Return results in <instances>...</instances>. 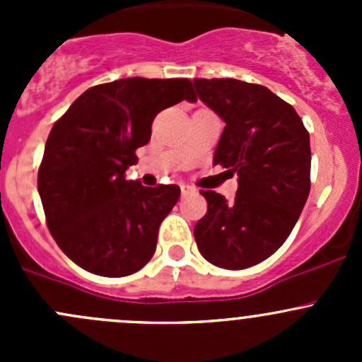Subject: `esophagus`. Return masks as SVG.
Instances as JSON below:
<instances>
[{"mask_svg":"<svg viewBox=\"0 0 362 362\" xmlns=\"http://www.w3.org/2000/svg\"><path fill=\"white\" fill-rule=\"evenodd\" d=\"M180 191H182V196H187L189 192H192V187H189V185L182 184V185H180Z\"/></svg>","mask_w":362,"mask_h":362,"instance_id":"obj_1","label":"esophagus"}]
</instances>
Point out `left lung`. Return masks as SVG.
I'll list each match as a JSON object with an SVG mask.
<instances>
[{
	"label": "left lung",
	"mask_w": 362,
	"mask_h": 362,
	"mask_svg": "<svg viewBox=\"0 0 362 362\" xmlns=\"http://www.w3.org/2000/svg\"><path fill=\"white\" fill-rule=\"evenodd\" d=\"M196 94L226 122L214 164L238 177L228 202L202 191L208 211L194 228L202 255L226 269L264 261L294 229L310 192V134L268 87L235 78H196Z\"/></svg>",
	"instance_id": "obj_1"
}]
</instances>
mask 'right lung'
Wrapping results in <instances>:
<instances>
[{
  "mask_svg": "<svg viewBox=\"0 0 362 362\" xmlns=\"http://www.w3.org/2000/svg\"><path fill=\"white\" fill-rule=\"evenodd\" d=\"M184 100L196 101L187 78H120L87 89L54 124L38 192L50 235L86 272L126 276L154 255L180 187H145L126 180V170L151 140L154 117Z\"/></svg>",
  "mask_w": 362,
  "mask_h": 362,
  "instance_id": "1",
  "label": "right lung"
}]
</instances>
